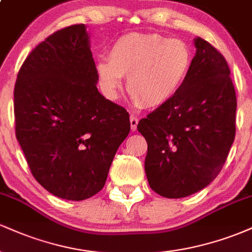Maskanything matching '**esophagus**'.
I'll return each instance as SVG.
<instances>
[{"label": "esophagus", "instance_id": "obj_1", "mask_svg": "<svg viewBox=\"0 0 252 252\" xmlns=\"http://www.w3.org/2000/svg\"><path fill=\"white\" fill-rule=\"evenodd\" d=\"M138 124V118L135 116H130V128H131V131H136Z\"/></svg>", "mask_w": 252, "mask_h": 252}]
</instances>
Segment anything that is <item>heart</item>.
<instances>
[{"instance_id": "b5f03b06", "label": "heart", "mask_w": 252, "mask_h": 252, "mask_svg": "<svg viewBox=\"0 0 252 252\" xmlns=\"http://www.w3.org/2000/svg\"><path fill=\"white\" fill-rule=\"evenodd\" d=\"M193 54L180 39L158 33H128L109 50V59L100 58L96 72L100 90L109 99L118 97L122 77L137 106L158 108L176 96L186 82Z\"/></svg>"}]
</instances>
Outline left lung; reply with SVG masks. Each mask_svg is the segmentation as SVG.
Here are the masks:
<instances>
[{"instance_id": "8db88e82", "label": "left lung", "mask_w": 252, "mask_h": 252, "mask_svg": "<svg viewBox=\"0 0 252 252\" xmlns=\"http://www.w3.org/2000/svg\"><path fill=\"white\" fill-rule=\"evenodd\" d=\"M176 96L137 124L149 186L164 198L199 192L219 174L236 135L237 98L225 58L201 37Z\"/></svg>"}]
</instances>
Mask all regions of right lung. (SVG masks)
<instances>
[{"mask_svg": "<svg viewBox=\"0 0 252 252\" xmlns=\"http://www.w3.org/2000/svg\"><path fill=\"white\" fill-rule=\"evenodd\" d=\"M89 39L85 25L53 33L26 58L14 89L15 134L32 174L74 201L103 189L130 131L126 110L98 92Z\"/></svg>", "mask_w": 252, "mask_h": 252, "instance_id": "right-lung-1", "label": "right lung"}]
</instances>
